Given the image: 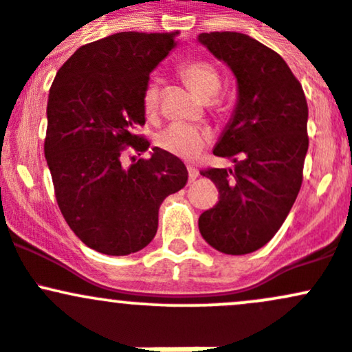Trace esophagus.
<instances>
[{"mask_svg": "<svg viewBox=\"0 0 352 352\" xmlns=\"http://www.w3.org/2000/svg\"><path fill=\"white\" fill-rule=\"evenodd\" d=\"M187 170H189V180L190 182H194V180L199 177V170L196 168V166H187Z\"/></svg>", "mask_w": 352, "mask_h": 352, "instance_id": "34e87169", "label": "esophagus"}]
</instances>
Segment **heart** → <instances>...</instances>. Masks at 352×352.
<instances>
[{"label":"heart","instance_id":"b5f03b06","mask_svg":"<svg viewBox=\"0 0 352 352\" xmlns=\"http://www.w3.org/2000/svg\"><path fill=\"white\" fill-rule=\"evenodd\" d=\"M180 76L202 98H211L221 87V76L214 65L201 58H192L179 66ZM143 110L153 116L160 104L158 85L150 81L143 90ZM211 143V133L201 126L186 122H173L156 138V144L166 153L184 160H194Z\"/></svg>","mask_w":352,"mask_h":352}]
</instances>
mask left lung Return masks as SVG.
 <instances>
[{
    "label": "left lung",
    "instance_id": "left-lung-1",
    "mask_svg": "<svg viewBox=\"0 0 352 352\" xmlns=\"http://www.w3.org/2000/svg\"><path fill=\"white\" fill-rule=\"evenodd\" d=\"M239 81V104L214 148L235 168H208L219 201L199 216V232L216 250L243 255L264 247L289 214L308 150V105L285 59L239 32L199 35Z\"/></svg>",
    "mask_w": 352,
    "mask_h": 352
}]
</instances>
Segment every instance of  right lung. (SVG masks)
<instances>
[{"mask_svg": "<svg viewBox=\"0 0 352 352\" xmlns=\"http://www.w3.org/2000/svg\"><path fill=\"white\" fill-rule=\"evenodd\" d=\"M179 30L119 32L85 44L56 74L49 90L44 153L56 201L74 235L105 255H129L153 240L163 199L182 189L187 168L177 156L144 153L143 90L172 51Z\"/></svg>", "mask_w": 352, "mask_h": 352, "instance_id": "add662e5", "label": "right lung"}]
</instances>
